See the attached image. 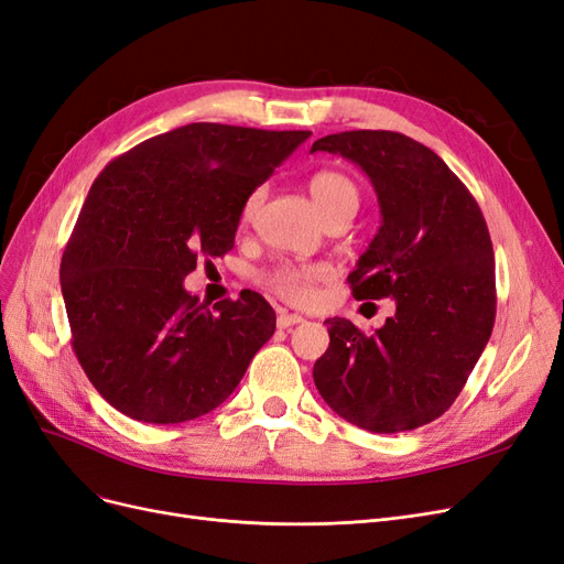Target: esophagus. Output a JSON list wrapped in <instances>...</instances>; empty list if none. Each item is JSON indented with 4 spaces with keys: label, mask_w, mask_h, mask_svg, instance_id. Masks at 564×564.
<instances>
[{
    "label": "esophagus",
    "mask_w": 564,
    "mask_h": 564,
    "mask_svg": "<svg viewBox=\"0 0 564 564\" xmlns=\"http://www.w3.org/2000/svg\"><path fill=\"white\" fill-rule=\"evenodd\" d=\"M301 322H305V317L299 315V313L280 311V315H278V327L280 329H289V327H294V324H301Z\"/></svg>",
    "instance_id": "34e87169"
}]
</instances>
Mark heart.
Listing matches in <instances>:
<instances>
[{
	"instance_id": "b5f03b06",
	"label": "heart",
	"mask_w": 564,
	"mask_h": 564,
	"mask_svg": "<svg viewBox=\"0 0 564 564\" xmlns=\"http://www.w3.org/2000/svg\"><path fill=\"white\" fill-rule=\"evenodd\" d=\"M308 191L315 207L324 218L336 214L338 209L357 207V199H360L357 185L346 174L334 172V169H322V172H317L308 181ZM261 199H263L261 187H256L253 193H249L242 207V220L253 218L256 209L261 207ZM322 278H324V268L319 265H280L268 275V284L289 301H305L311 296L313 284Z\"/></svg>"
}]
</instances>
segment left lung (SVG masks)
Listing matches in <instances>:
<instances>
[{
	"label": "left lung",
	"instance_id": "left-lung-1",
	"mask_svg": "<svg viewBox=\"0 0 564 564\" xmlns=\"http://www.w3.org/2000/svg\"><path fill=\"white\" fill-rule=\"evenodd\" d=\"M369 176L381 226L348 275L352 296L395 299V315L362 334L332 317L313 367L322 400L371 433L414 431L442 416L480 360L497 315L494 249L468 187L431 148L398 131L315 141Z\"/></svg>",
	"mask_w": 564,
	"mask_h": 564
}]
</instances>
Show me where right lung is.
I'll list each match as a JSON object with an SVG mask.
<instances>
[{
    "label": "right lung",
    "instance_id": "add662e5",
    "mask_svg": "<svg viewBox=\"0 0 564 564\" xmlns=\"http://www.w3.org/2000/svg\"><path fill=\"white\" fill-rule=\"evenodd\" d=\"M308 135L195 122L152 135L94 181L61 289L77 360L117 412L145 423L209 414L275 334L261 294L209 311L183 280L202 253L232 249L249 193Z\"/></svg>",
    "mask_w": 564,
    "mask_h": 564
}]
</instances>
